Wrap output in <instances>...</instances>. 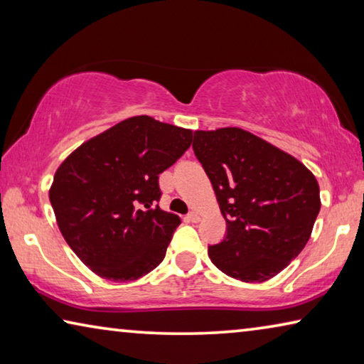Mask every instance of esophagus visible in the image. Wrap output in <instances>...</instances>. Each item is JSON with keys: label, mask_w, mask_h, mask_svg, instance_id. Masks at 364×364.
Returning <instances> with one entry per match:
<instances>
[{"label": "esophagus", "mask_w": 364, "mask_h": 364, "mask_svg": "<svg viewBox=\"0 0 364 364\" xmlns=\"http://www.w3.org/2000/svg\"><path fill=\"white\" fill-rule=\"evenodd\" d=\"M186 220L189 221V223H197V221H200V217H199V213H196V212H191V213H188Z\"/></svg>", "instance_id": "esophagus-1"}]
</instances>
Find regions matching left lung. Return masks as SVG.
I'll list each match as a JSON object with an SVG mask.
<instances>
[{"label": "left lung", "mask_w": 364, "mask_h": 364, "mask_svg": "<svg viewBox=\"0 0 364 364\" xmlns=\"http://www.w3.org/2000/svg\"><path fill=\"white\" fill-rule=\"evenodd\" d=\"M193 149L226 220L225 239L208 247L212 263L244 282L273 278L311 236L321 208L315 175L236 127L194 132Z\"/></svg>", "instance_id": "obj_1"}]
</instances>
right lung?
Segmentation results:
<instances>
[{"instance_id":"right-lung-1","label":"right lung","mask_w":364,"mask_h":364,"mask_svg":"<svg viewBox=\"0 0 364 364\" xmlns=\"http://www.w3.org/2000/svg\"><path fill=\"white\" fill-rule=\"evenodd\" d=\"M193 143V132L138 115L77 147L49 189L65 242L104 279H139L164 260L178 215L156 205L159 175Z\"/></svg>"}]
</instances>
